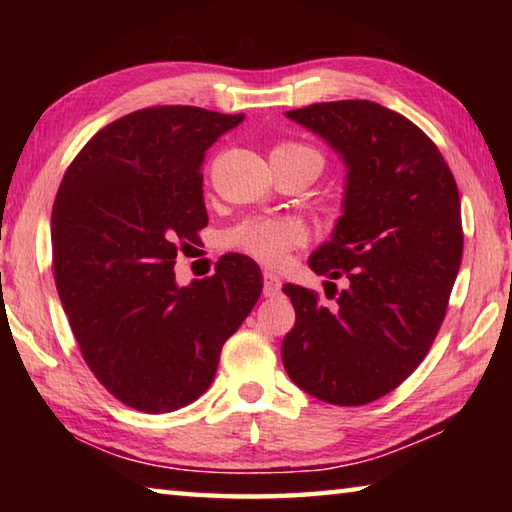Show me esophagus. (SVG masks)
<instances>
[{"mask_svg":"<svg viewBox=\"0 0 512 512\" xmlns=\"http://www.w3.org/2000/svg\"><path fill=\"white\" fill-rule=\"evenodd\" d=\"M280 289H282L280 275L266 271V273H264V296H266V298H275L277 293H280Z\"/></svg>","mask_w":512,"mask_h":512,"instance_id":"obj_1","label":"esophagus"}]
</instances>
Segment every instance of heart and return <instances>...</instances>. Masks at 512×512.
<instances>
[{
  "label": "heart",
  "instance_id": "heart-1",
  "mask_svg": "<svg viewBox=\"0 0 512 512\" xmlns=\"http://www.w3.org/2000/svg\"><path fill=\"white\" fill-rule=\"evenodd\" d=\"M275 151H316L298 144H282ZM320 158V155H318ZM302 239V230L296 221L291 219H253L237 225L228 235V244L237 250H244L250 257L259 259L264 264L282 262L284 255L289 253L291 246H296Z\"/></svg>",
  "mask_w": 512,
  "mask_h": 512
}]
</instances>
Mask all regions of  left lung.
<instances>
[{"mask_svg": "<svg viewBox=\"0 0 512 512\" xmlns=\"http://www.w3.org/2000/svg\"><path fill=\"white\" fill-rule=\"evenodd\" d=\"M345 167L341 216L309 268L345 280L332 307L284 284L296 325L282 363L302 391L336 406L391 393L427 357L463 257L461 198L438 146L372 101H329L284 112ZM325 287L327 296H334Z\"/></svg>", "mask_w": 512, "mask_h": 512, "instance_id": "8db88e82", "label": "left lung"}]
</instances>
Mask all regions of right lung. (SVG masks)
Listing matches in <instances>:
<instances>
[{"mask_svg":"<svg viewBox=\"0 0 512 512\" xmlns=\"http://www.w3.org/2000/svg\"><path fill=\"white\" fill-rule=\"evenodd\" d=\"M244 115L194 106L131 112L69 164L51 212L56 289L83 359L119 402L169 413L198 400L223 343L259 300L253 259L223 255L180 287L178 246L207 225L203 160Z\"/></svg>","mask_w":512,"mask_h":512,"instance_id":"add662e5","label":"right lung"}]
</instances>
